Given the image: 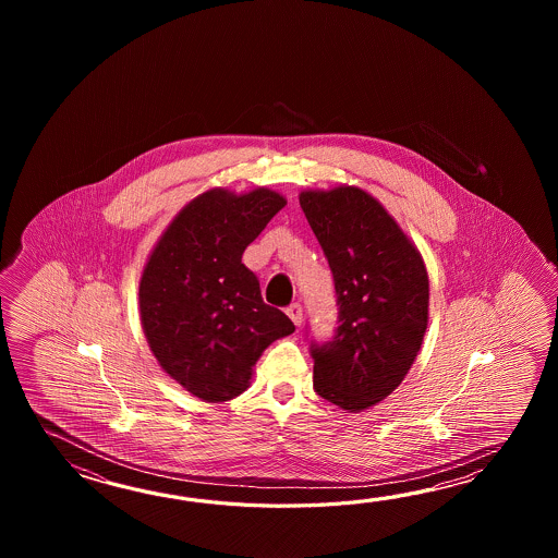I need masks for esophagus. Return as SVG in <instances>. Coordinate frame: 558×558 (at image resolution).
I'll list each match as a JSON object with an SVG mask.
<instances>
[{"label": "esophagus", "mask_w": 558, "mask_h": 558, "mask_svg": "<svg viewBox=\"0 0 558 558\" xmlns=\"http://www.w3.org/2000/svg\"><path fill=\"white\" fill-rule=\"evenodd\" d=\"M287 315H289V319L295 323L296 327H301V323H303V307L299 303H293L291 307H287Z\"/></svg>", "instance_id": "esophagus-1"}]
</instances>
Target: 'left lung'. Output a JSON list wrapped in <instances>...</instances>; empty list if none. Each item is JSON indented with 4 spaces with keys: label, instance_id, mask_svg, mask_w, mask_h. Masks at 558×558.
<instances>
[{
    "label": "left lung",
    "instance_id": "1",
    "mask_svg": "<svg viewBox=\"0 0 558 558\" xmlns=\"http://www.w3.org/2000/svg\"><path fill=\"white\" fill-rule=\"evenodd\" d=\"M332 271L339 327L311 344L313 387L347 413L387 399L415 363L428 323V275L415 243L355 185L299 193Z\"/></svg>",
    "mask_w": 558,
    "mask_h": 558
}]
</instances>
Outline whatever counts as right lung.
Listing matches in <instances>:
<instances>
[{"instance_id": "1", "label": "right lung", "mask_w": 558, "mask_h": 558, "mask_svg": "<svg viewBox=\"0 0 558 558\" xmlns=\"http://www.w3.org/2000/svg\"><path fill=\"white\" fill-rule=\"evenodd\" d=\"M287 205L267 187H214L191 199L149 253L140 281V315L149 349L167 375L205 403L250 387L269 344L295 331L263 303L243 251Z\"/></svg>"}]
</instances>
